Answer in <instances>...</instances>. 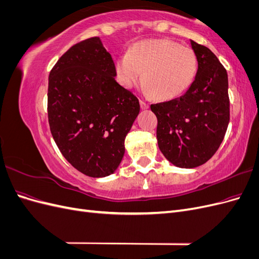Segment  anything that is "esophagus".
Listing matches in <instances>:
<instances>
[{
	"label": "esophagus",
	"mask_w": 259,
	"mask_h": 259,
	"mask_svg": "<svg viewBox=\"0 0 259 259\" xmlns=\"http://www.w3.org/2000/svg\"><path fill=\"white\" fill-rule=\"evenodd\" d=\"M140 107H142L143 109H148L149 108V104L147 103V101H145V100H140Z\"/></svg>",
	"instance_id": "34e87169"
}]
</instances>
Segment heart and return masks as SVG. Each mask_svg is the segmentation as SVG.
<instances>
[{
    "instance_id": "b5f03b06",
    "label": "heart",
    "mask_w": 259,
    "mask_h": 259,
    "mask_svg": "<svg viewBox=\"0 0 259 259\" xmlns=\"http://www.w3.org/2000/svg\"><path fill=\"white\" fill-rule=\"evenodd\" d=\"M199 68L195 53L171 40H149L136 44L116 62L120 82L133 88L142 80L159 99H173L193 83Z\"/></svg>"
}]
</instances>
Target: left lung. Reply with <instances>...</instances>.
Segmentation results:
<instances>
[{
    "mask_svg": "<svg viewBox=\"0 0 259 259\" xmlns=\"http://www.w3.org/2000/svg\"><path fill=\"white\" fill-rule=\"evenodd\" d=\"M190 43L199 62L193 83L180 97L150 106L158 117L160 150L185 168L200 166L215 154L230 120L227 70L206 46Z\"/></svg>",
    "mask_w": 259,
    "mask_h": 259,
    "instance_id": "1",
    "label": "left lung"
}]
</instances>
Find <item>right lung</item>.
Segmentation results:
<instances>
[{
	"instance_id": "right-lung-1",
	"label": "right lung",
	"mask_w": 259,
	"mask_h": 259,
	"mask_svg": "<svg viewBox=\"0 0 259 259\" xmlns=\"http://www.w3.org/2000/svg\"><path fill=\"white\" fill-rule=\"evenodd\" d=\"M115 66L97 36L71 46L49 76L48 114L53 138L73 167L105 177L119 166L139 100L115 80Z\"/></svg>"
}]
</instances>
